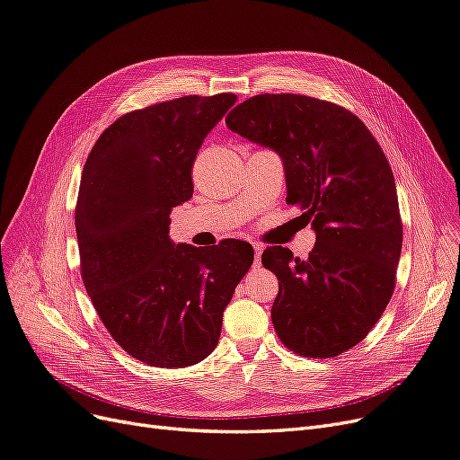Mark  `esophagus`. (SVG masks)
I'll list each match as a JSON object with an SVG mask.
<instances>
[{
    "label": "esophagus",
    "instance_id": "1",
    "mask_svg": "<svg viewBox=\"0 0 460 460\" xmlns=\"http://www.w3.org/2000/svg\"><path fill=\"white\" fill-rule=\"evenodd\" d=\"M253 249H255V267H259V264H261V253H262V247H261V245H257V243H253Z\"/></svg>",
    "mask_w": 460,
    "mask_h": 460
}]
</instances>
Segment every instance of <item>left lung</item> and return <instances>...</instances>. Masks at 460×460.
Here are the masks:
<instances>
[{"label":"left lung","instance_id":"obj_1","mask_svg":"<svg viewBox=\"0 0 460 460\" xmlns=\"http://www.w3.org/2000/svg\"><path fill=\"white\" fill-rule=\"evenodd\" d=\"M226 127L282 159L286 201L316 235L305 261L282 245L262 253L278 278V338L311 358L347 351L385 311L401 257L397 188L382 147L349 111L296 93L245 100Z\"/></svg>","mask_w":460,"mask_h":460}]
</instances>
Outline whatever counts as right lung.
<instances>
[{
    "label": "right lung",
    "mask_w": 460,
    "mask_h": 460,
    "mask_svg": "<svg viewBox=\"0 0 460 460\" xmlns=\"http://www.w3.org/2000/svg\"><path fill=\"white\" fill-rule=\"evenodd\" d=\"M234 93L188 95L117 119L82 171L80 269L113 340L149 367L184 368L211 353L222 314L253 262V247L174 243L172 207L193 193L191 164Z\"/></svg>",
    "instance_id": "obj_1"
}]
</instances>
